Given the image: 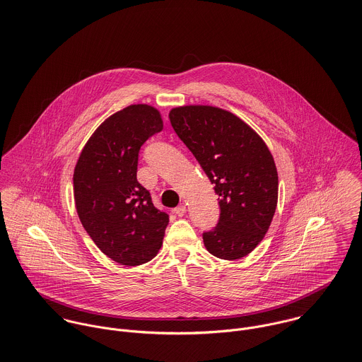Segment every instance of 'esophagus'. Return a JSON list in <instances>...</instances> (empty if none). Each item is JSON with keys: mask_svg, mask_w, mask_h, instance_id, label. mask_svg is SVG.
Here are the masks:
<instances>
[{"mask_svg": "<svg viewBox=\"0 0 362 362\" xmlns=\"http://www.w3.org/2000/svg\"><path fill=\"white\" fill-rule=\"evenodd\" d=\"M175 214L177 216V217H183L185 214H186V206H179V207H176L175 209Z\"/></svg>", "mask_w": 362, "mask_h": 362, "instance_id": "esophagus-1", "label": "esophagus"}]
</instances>
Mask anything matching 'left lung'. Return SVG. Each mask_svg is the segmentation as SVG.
<instances>
[{
  "mask_svg": "<svg viewBox=\"0 0 362 362\" xmlns=\"http://www.w3.org/2000/svg\"><path fill=\"white\" fill-rule=\"evenodd\" d=\"M218 196V223L203 232L216 257L236 260L264 238L279 199V175L267 145L245 122L214 106H182L169 113Z\"/></svg>",
  "mask_w": 362,
  "mask_h": 362,
  "instance_id": "1",
  "label": "left lung"
}]
</instances>
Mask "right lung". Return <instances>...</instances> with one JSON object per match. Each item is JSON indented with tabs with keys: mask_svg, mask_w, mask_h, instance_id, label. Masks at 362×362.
<instances>
[{
	"mask_svg": "<svg viewBox=\"0 0 362 362\" xmlns=\"http://www.w3.org/2000/svg\"><path fill=\"white\" fill-rule=\"evenodd\" d=\"M156 109L132 105L106 119L83 146L74 170V199L95 245L123 266H140L162 246L169 216L137 180L139 153L162 132Z\"/></svg>",
	"mask_w": 362,
	"mask_h": 362,
	"instance_id": "1",
	"label": "right lung"
}]
</instances>
